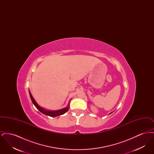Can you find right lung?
Instances as JSON below:
<instances>
[{"instance_id":"add662e5","label":"right lung","mask_w":154,"mask_h":154,"mask_svg":"<svg viewBox=\"0 0 154 154\" xmlns=\"http://www.w3.org/2000/svg\"><path fill=\"white\" fill-rule=\"evenodd\" d=\"M29 92L30 97V99L32 100V102L33 103V104L35 106V107H36L37 109L38 110H39L41 112H42L43 114H44L46 116H50L52 117H57L59 116H60V115H62V114H64L66 112H67L69 109V104H70V102L69 103V105L67 107H66L64 109H60V110H57V111H50V110H45L43 108L41 107L40 106H39L37 103L36 102V101L35 100L34 98L33 97V96L32 95L30 92L29 91Z\"/></svg>"}]
</instances>
